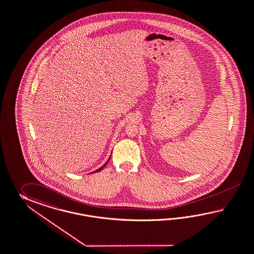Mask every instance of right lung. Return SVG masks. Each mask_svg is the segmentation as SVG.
Here are the masks:
<instances>
[{"instance_id":"right-lung-1","label":"right lung","mask_w":254,"mask_h":254,"mask_svg":"<svg viewBox=\"0 0 254 254\" xmlns=\"http://www.w3.org/2000/svg\"><path fill=\"white\" fill-rule=\"evenodd\" d=\"M110 158H111V156H110V157H109V159H108V160H107V161H106V162H105V164H104V165H103V166H102V167H100L99 169H97V170H96V171H93V173H98V172H101V171H102V170H103V169H104V168H105V166H106V164H107V163H108V161H109V160H110Z\"/></svg>"}]
</instances>
